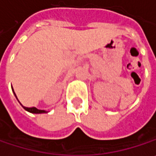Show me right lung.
<instances>
[{
    "label": "right lung",
    "instance_id": "right-lung-1",
    "mask_svg": "<svg viewBox=\"0 0 156 156\" xmlns=\"http://www.w3.org/2000/svg\"><path fill=\"white\" fill-rule=\"evenodd\" d=\"M12 88V91L14 93V94H15V96H16V98L18 99V97H17V95H16V94L14 92V90H13V87H11ZM19 101V100H18ZM21 105V104H20ZM22 107L26 110V111H27V112H31V113H45V112H48L47 111H44V110H39V109H37L36 107H31V108H28V107H25L22 105Z\"/></svg>",
    "mask_w": 156,
    "mask_h": 156
}]
</instances>
